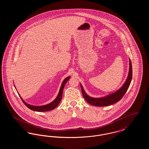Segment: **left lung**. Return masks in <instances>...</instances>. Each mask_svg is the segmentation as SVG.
<instances>
[{"mask_svg":"<svg viewBox=\"0 0 149 149\" xmlns=\"http://www.w3.org/2000/svg\"><path fill=\"white\" fill-rule=\"evenodd\" d=\"M130 70L128 72V75L126 81H125V84L120 88L119 90L111 94L106 97L103 98H94L92 97H89L87 95L84 91V89L81 85V89L83 95L86 100V101L89 103L90 104L98 107L108 106L112 105L114 103L118 102L122 99V98L124 96L126 92H127L129 86L130 85L132 77V64L130 59Z\"/></svg>","mask_w":149,"mask_h":149,"instance_id":"obj_1","label":"left lung"}]
</instances>
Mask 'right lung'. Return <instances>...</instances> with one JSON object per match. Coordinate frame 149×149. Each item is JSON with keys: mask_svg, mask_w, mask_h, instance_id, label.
<instances>
[{"mask_svg": "<svg viewBox=\"0 0 149 149\" xmlns=\"http://www.w3.org/2000/svg\"><path fill=\"white\" fill-rule=\"evenodd\" d=\"M70 78V77H67V78H65L64 79V80L63 81L62 84H61V86L58 94L56 98V99H55L53 102H52L51 103L42 106H31V105H29V104L26 103L23 99H22L21 97V98L23 102L24 103V104L30 109H31L32 111H37V112H46V111H49L51 110H52L58 106V104H59V103L60 102L61 100L62 99V95H63V90H64V86L65 85V84L66 83V82L69 80Z\"/></svg>", "mask_w": 149, "mask_h": 149, "instance_id": "obj_1", "label": "right lung"}]
</instances>
